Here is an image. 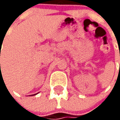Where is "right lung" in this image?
Listing matches in <instances>:
<instances>
[{"label": "right lung", "mask_w": 120, "mask_h": 120, "mask_svg": "<svg viewBox=\"0 0 120 120\" xmlns=\"http://www.w3.org/2000/svg\"><path fill=\"white\" fill-rule=\"evenodd\" d=\"M1 75H2V74H1V73H0V76H1ZM38 94V93H37V94H32L31 96H33V95H36V94Z\"/></svg>", "instance_id": "right-lung-1"}]
</instances>
